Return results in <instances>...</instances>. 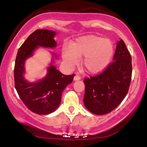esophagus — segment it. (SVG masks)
Instances as JSON below:
<instances>
[{
    "label": "esophagus",
    "instance_id": "obj_1",
    "mask_svg": "<svg viewBox=\"0 0 147 147\" xmlns=\"http://www.w3.org/2000/svg\"><path fill=\"white\" fill-rule=\"evenodd\" d=\"M79 79H81V77L79 75H76L75 77H74V80L75 81L79 80Z\"/></svg>",
    "mask_w": 147,
    "mask_h": 147
}]
</instances>
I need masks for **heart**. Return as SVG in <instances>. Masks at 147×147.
<instances>
[{"mask_svg":"<svg viewBox=\"0 0 147 147\" xmlns=\"http://www.w3.org/2000/svg\"><path fill=\"white\" fill-rule=\"evenodd\" d=\"M114 53L112 41L108 38L89 35L80 37L63 48L62 55L68 66L78 63V57H84L82 66L86 72L97 74L110 63Z\"/></svg>","mask_w":147,"mask_h":147,"instance_id":"1","label":"heart"}]
</instances>
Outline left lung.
<instances>
[{"mask_svg": "<svg viewBox=\"0 0 147 147\" xmlns=\"http://www.w3.org/2000/svg\"><path fill=\"white\" fill-rule=\"evenodd\" d=\"M131 77V54L121 39L117 43L113 61L101 73L84 79V105L95 115L111 112L127 95Z\"/></svg>", "mask_w": 147, "mask_h": 147, "instance_id": "8db88e82", "label": "left lung"}]
</instances>
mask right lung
<instances>
[{
	"label": "right lung",
	"mask_w": 147,
	"mask_h": 147,
	"mask_svg": "<svg viewBox=\"0 0 147 147\" xmlns=\"http://www.w3.org/2000/svg\"><path fill=\"white\" fill-rule=\"evenodd\" d=\"M55 33L48 30H35L18 49L15 61V88L27 108L36 114H50L56 110L61 103L62 92L69 84L72 83L75 76V74L63 75L51 65L48 68L46 77L36 83H28L23 78L25 59L32 56L37 46H56L57 43L54 39Z\"/></svg>",
	"instance_id": "add662e5"
}]
</instances>
